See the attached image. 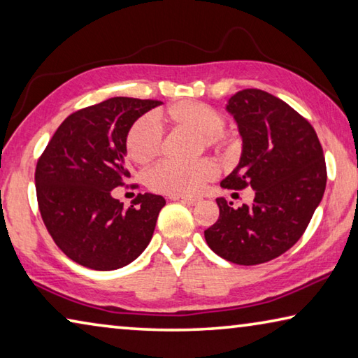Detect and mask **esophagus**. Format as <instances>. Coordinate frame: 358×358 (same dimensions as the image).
Returning <instances> with one entry per match:
<instances>
[{
	"mask_svg": "<svg viewBox=\"0 0 358 358\" xmlns=\"http://www.w3.org/2000/svg\"><path fill=\"white\" fill-rule=\"evenodd\" d=\"M172 201L188 203V206H196V203H199V199H196V197H186V196H172Z\"/></svg>",
	"mask_w": 358,
	"mask_h": 358,
	"instance_id": "obj_1",
	"label": "esophagus"
}]
</instances>
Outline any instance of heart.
Segmentation results:
<instances>
[{
  "label": "heart",
  "mask_w": 358,
  "mask_h": 358,
  "mask_svg": "<svg viewBox=\"0 0 358 358\" xmlns=\"http://www.w3.org/2000/svg\"><path fill=\"white\" fill-rule=\"evenodd\" d=\"M156 121L172 130H188L201 138V148L228 152L232 135L224 130L226 119L217 108L196 100H180L157 111ZM130 159L138 166H148L162 152V137L155 122L141 117L130 127L126 140ZM217 173L212 159H199L191 164L164 161L148 172V186L156 192L172 196L197 194Z\"/></svg>",
  "instance_id": "heart-1"
}]
</instances>
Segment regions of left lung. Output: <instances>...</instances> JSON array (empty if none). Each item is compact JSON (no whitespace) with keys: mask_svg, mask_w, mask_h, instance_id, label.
Instances as JSON below:
<instances>
[{"mask_svg":"<svg viewBox=\"0 0 358 358\" xmlns=\"http://www.w3.org/2000/svg\"><path fill=\"white\" fill-rule=\"evenodd\" d=\"M226 108L239 126L243 150L221 186H250L255 199L234 208L220 197V217L203 236L231 263H268L290 250L308 228L325 192V157L308 119L272 94L243 89Z\"/></svg>","mask_w":358,"mask_h":358,"instance_id":"8db88e82","label":"left lung"}]
</instances>
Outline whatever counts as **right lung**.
<instances>
[{"instance_id": "right-lung-1", "label": "right lung", "mask_w": 358, "mask_h": 358, "mask_svg": "<svg viewBox=\"0 0 358 358\" xmlns=\"http://www.w3.org/2000/svg\"><path fill=\"white\" fill-rule=\"evenodd\" d=\"M161 103L113 97L81 108L60 124L38 159L36 199L44 226L55 245L84 268H122L151 241L166 199L138 194L124 207L111 192L130 178V127Z\"/></svg>"}]
</instances>
